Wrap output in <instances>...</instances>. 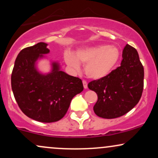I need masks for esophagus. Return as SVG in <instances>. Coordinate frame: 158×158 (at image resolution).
I'll return each instance as SVG.
<instances>
[{
	"instance_id": "obj_1",
	"label": "esophagus",
	"mask_w": 158,
	"mask_h": 158,
	"mask_svg": "<svg viewBox=\"0 0 158 158\" xmlns=\"http://www.w3.org/2000/svg\"><path fill=\"white\" fill-rule=\"evenodd\" d=\"M82 83H83V87H84L85 89H86V88H88V83H87V81L85 80L82 81Z\"/></svg>"
}]
</instances>
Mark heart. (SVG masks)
I'll return each mask as SVG.
<instances>
[{"label": "heart", "instance_id": "1", "mask_svg": "<svg viewBox=\"0 0 158 158\" xmlns=\"http://www.w3.org/2000/svg\"><path fill=\"white\" fill-rule=\"evenodd\" d=\"M119 57L120 52L117 47L104 44L80 49L74 56L64 54L65 62L70 68L79 70V62L85 64V75L94 80L108 77L117 66Z\"/></svg>", "mask_w": 158, "mask_h": 158}]
</instances>
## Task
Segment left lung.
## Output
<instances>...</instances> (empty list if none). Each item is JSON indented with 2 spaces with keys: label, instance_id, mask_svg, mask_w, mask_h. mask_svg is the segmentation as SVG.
<instances>
[{
  "label": "left lung",
  "instance_id": "1",
  "mask_svg": "<svg viewBox=\"0 0 158 158\" xmlns=\"http://www.w3.org/2000/svg\"><path fill=\"white\" fill-rule=\"evenodd\" d=\"M144 69L137 50L126 44L120 66L108 77L88 83L97 94L94 110L98 117L114 119L128 113L138 103L143 90Z\"/></svg>",
  "mask_w": 158,
  "mask_h": 158
}]
</instances>
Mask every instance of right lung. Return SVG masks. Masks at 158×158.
Here are the masks:
<instances>
[{"label":"right lung","mask_w":158,"mask_h":158,"mask_svg":"<svg viewBox=\"0 0 158 158\" xmlns=\"http://www.w3.org/2000/svg\"><path fill=\"white\" fill-rule=\"evenodd\" d=\"M47 47L46 43L39 42L19 52L11 85L16 102L25 115L39 122L52 123L64 117L72 99L84 88L79 78L61 70L57 61L51 62L50 73L38 70V60L50 52Z\"/></svg>","instance_id":"right-lung-1"}]
</instances>
